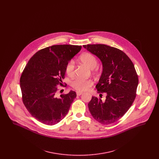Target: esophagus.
Wrapping results in <instances>:
<instances>
[{"label":"esophagus","instance_id":"34e87169","mask_svg":"<svg viewBox=\"0 0 159 159\" xmlns=\"http://www.w3.org/2000/svg\"><path fill=\"white\" fill-rule=\"evenodd\" d=\"M82 93H83V92H79V91L76 92V94L77 96H80Z\"/></svg>","mask_w":159,"mask_h":159}]
</instances>
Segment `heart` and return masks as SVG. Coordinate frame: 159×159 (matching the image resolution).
Returning a JSON list of instances; mask_svg holds the SVG:
<instances>
[{
	"label": "heart",
	"instance_id": "1",
	"mask_svg": "<svg viewBox=\"0 0 159 159\" xmlns=\"http://www.w3.org/2000/svg\"><path fill=\"white\" fill-rule=\"evenodd\" d=\"M79 60L84 65L92 69V71L96 70V67L98 65V61L92 54L90 53H84L79 57ZM66 73L70 77L75 75V64L73 61H69L66 67ZM93 82L91 79H84L81 78H76L73 80L71 85L77 91H86L89 90L93 85Z\"/></svg>",
	"mask_w": 159,
	"mask_h": 159
}]
</instances>
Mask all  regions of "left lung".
I'll return each instance as SVG.
<instances>
[{
    "instance_id": "1",
    "label": "left lung",
    "mask_w": 159,
    "mask_h": 159,
    "mask_svg": "<svg viewBox=\"0 0 159 159\" xmlns=\"http://www.w3.org/2000/svg\"><path fill=\"white\" fill-rule=\"evenodd\" d=\"M83 47L102 62V73L96 88L100 95L106 93L104 101L92 97L89 110L100 123H113L128 111L136 97L138 77L134 65L128 56L117 48L103 44Z\"/></svg>"
}]
</instances>
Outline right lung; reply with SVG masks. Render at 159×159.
I'll list each match as a JSON object with an SVG mask.
<instances>
[{
	"label": "right lung",
	"instance_id": "add662e5",
	"mask_svg": "<svg viewBox=\"0 0 159 159\" xmlns=\"http://www.w3.org/2000/svg\"><path fill=\"white\" fill-rule=\"evenodd\" d=\"M81 48L71 45L51 46L39 51L27 62L20 77L22 99L38 121L53 125L67 115L76 93L70 91L57 97V85H63L66 65Z\"/></svg>",
	"mask_w": 159,
	"mask_h": 159
}]
</instances>
